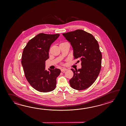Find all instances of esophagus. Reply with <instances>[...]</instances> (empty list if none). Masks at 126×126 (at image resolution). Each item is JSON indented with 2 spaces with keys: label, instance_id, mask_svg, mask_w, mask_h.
<instances>
[{
  "label": "esophagus",
  "instance_id": "obj_1",
  "mask_svg": "<svg viewBox=\"0 0 126 126\" xmlns=\"http://www.w3.org/2000/svg\"><path fill=\"white\" fill-rule=\"evenodd\" d=\"M67 70V69H66V68H62V69H61V71L62 72H65V71H66Z\"/></svg>",
  "mask_w": 126,
  "mask_h": 126
}]
</instances>
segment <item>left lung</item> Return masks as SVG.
Listing matches in <instances>:
<instances>
[{"label": "left lung", "instance_id": "obj_1", "mask_svg": "<svg viewBox=\"0 0 126 126\" xmlns=\"http://www.w3.org/2000/svg\"><path fill=\"white\" fill-rule=\"evenodd\" d=\"M63 35L72 46L74 59L81 62V68L71 69L73 77L70 80V86L78 91L85 90L94 83L101 70L102 54L99 44L93 35L82 30Z\"/></svg>", "mask_w": 126, "mask_h": 126}]
</instances>
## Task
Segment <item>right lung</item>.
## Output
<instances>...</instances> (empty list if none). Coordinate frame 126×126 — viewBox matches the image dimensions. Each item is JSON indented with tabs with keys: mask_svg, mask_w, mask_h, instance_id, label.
Instances as JSON below:
<instances>
[{
	"mask_svg": "<svg viewBox=\"0 0 126 126\" xmlns=\"http://www.w3.org/2000/svg\"><path fill=\"white\" fill-rule=\"evenodd\" d=\"M59 35L39 34L28 41L23 51L21 62L25 77L33 88L41 92L54 90L61 72L58 68L47 71L45 67L50 47Z\"/></svg>",
	"mask_w": 126,
	"mask_h": 126,
	"instance_id": "1",
	"label": "right lung"
}]
</instances>
